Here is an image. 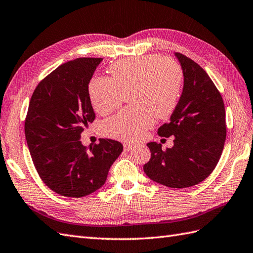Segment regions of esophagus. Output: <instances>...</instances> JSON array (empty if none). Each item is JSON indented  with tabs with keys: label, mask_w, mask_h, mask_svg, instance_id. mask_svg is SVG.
Wrapping results in <instances>:
<instances>
[{
	"label": "esophagus",
	"mask_w": 253,
	"mask_h": 253,
	"mask_svg": "<svg viewBox=\"0 0 253 253\" xmlns=\"http://www.w3.org/2000/svg\"><path fill=\"white\" fill-rule=\"evenodd\" d=\"M132 148H133V144L127 143V142L124 143V150H125V151H129V150H131Z\"/></svg>",
	"instance_id": "1"
}]
</instances>
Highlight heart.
<instances>
[{"instance_id":"1","label":"heart","mask_w":253,"mask_h":253,"mask_svg":"<svg viewBox=\"0 0 253 253\" xmlns=\"http://www.w3.org/2000/svg\"><path fill=\"white\" fill-rule=\"evenodd\" d=\"M110 79L91 80L88 92L97 113L107 115L117 109L127 92L131 105L122 110L103 124L110 137L134 141L153 123V117L165 119L179 102L183 74L170 58L155 54L117 60L109 68Z\"/></svg>"}]
</instances>
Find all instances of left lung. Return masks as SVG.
<instances>
[{
  "mask_svg": "<svg viewBox=\"0 0 253 253\" xmlns=\"http://www.w3.org/2000/svg\"><path fill=\"white\" fill-rule=\"evenodd\" d=\"M183 73V89L168 124L158 128L161 137L173 136V146L163 150L149 142L148 177L172 189L201 183L213 171L226 138L225 109L221 93L206 71L190 58L174 52Z\"/></svg>",
  "mask_w": 253,
  "mask_h": 253,
  "instance_id": "1",
  "label": "left lung"
}]
</instances>
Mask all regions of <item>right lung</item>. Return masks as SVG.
<instances>
[{"label": "right lung", "mask_w": 253, "mask_h": 253, "mask_svg": "<svg viewBox=\"0 0 253 253\" xmlns=\"http://www.w3.org/2000/svg\"><path fill=\"white\" fill-rule=\"evenodd\" d=\"M102 58H78L61 64L35 88L25 133L34 167L51 191L84 197L99 190L123 144L100 139L87 146L81 133L95 120L88 85Z\"/></svg>", "instance_id": "1"}]
</instances>
